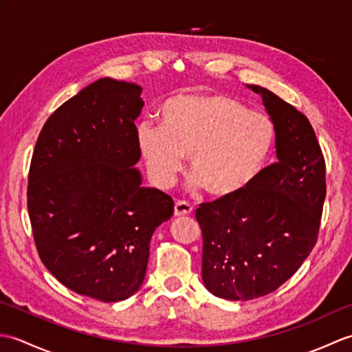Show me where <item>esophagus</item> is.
Segmentation results:
<instances>
[{"mask_svg": "<svg viewBox=\"0 0 352 352\" xmlns=\"http://www.w3.org/2000/svg\"><path fill=\"white\" fill-rule=\"evenodd\" d=\"M193 212V207L186 203V201H177L175 207H174V214L175 216H188Z\"/></svg>", "mask_w": 352, "mask_h": 352, "instance_id": "obj_1", "label": "esophagus"}]
</instances>
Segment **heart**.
Wrapping results in <instances>:
<instances>
[{"label":"heart","mask_w":352,"mask_h":352,"mask_svg":"<svg viewBox=\"0 0 352 352\" xmlns=\"http://www.w3.org/2000/svg\"><path fill=\"white\" fill-rule=\"evenodd\" d=\"M275 126L265 113L222 94H180L163 102L160 126L142 125L138 145L162 189L174 184L189 157L193 186L231 197L256 182L272 154Z\"/></svg>","instance_id":"heart-1"}]
</instances>
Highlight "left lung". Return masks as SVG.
<instances>
[{"instance_id":"1","label":"left lung","mask_w":352,"mask_h":352,"mask_svg":"<svg viewBox=\"0 0 352 352\" xmlns=\"http://www.w3.org/2000/svg\"><path fill=\"white\" fill-rule=\"evenodd\" d=\"M275 126L276 160L250 188L197 208L203 281L213 295L248 301L278 289L318 241L327 184L315 130L300 110L260 86Z\"/></svg>"}]
</instances>
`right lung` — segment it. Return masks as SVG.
<instances>
[{"mask_svg": "<svg viewBox=\"0 0 352 352\" xmlns=\"http://www.w3.org/2000/svg\"><path fill=\"white\" fill-rule=\"evenodd\" d=\"M142 87L111 78L62 104L37 138L27 207L42 263L76 294L124 301L145 278L155 228L174 201L144 188L136 118Z\"/></svg>", "mask_w": 352, "mask_h": 352, "instance_id": "1", "label": "right lung"}]
</instances>
